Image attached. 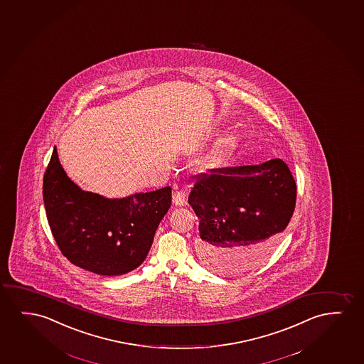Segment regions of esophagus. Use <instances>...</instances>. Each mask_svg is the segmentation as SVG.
I'll list each match as a JSON object with an SVG mask.
<instances>
[{
  "instance_id": "obj_1",
  "label": "esophagus",
  "mask_w": 364,
  "mask_h": 364,
  "mask_svg": "<svg viewBox=\"0 0 364 364\" xmlns=\"http://www.w3.org/2000/svg\"><path fill=\"white\" fill-rule=\"evenodd\" d=\"M185 201H186V195H185L184 191H175L174 195H173V203H174L176 206H184Z\"/></svg>"
}]
</instances>
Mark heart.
<instances>
[{
	"mask_svg": "<svg viewBox=\"0 0 364 364\" xmlns=\"http://www.w3.org/2000/svg\"><path fill=\"white\" fill-rule=\"evenodd\" d=\"M240 136L239 133H230L225 135L224 138L218 140L213 148L206 153L203 159V164L206 168H214L221 164L232 151H234L237 145H239Z\"/></svg>",
	"mask_w": 364,
	"mask_h": 364,
	"instance_id": "obj_1",
	"label": "heart"
}]
</instances>
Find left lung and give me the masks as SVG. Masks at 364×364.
I'll return each instance as SVG.
<instances>
[{
  "label": "left lung",
  "mask_w": 364,
  "mask_h": 364,
  "mask_svg": "<svg viewBox=\"0 0 364 364\" xmlns=\"http://www.w3.org/2000/svg\"><path fill=\"white\" fill-rule=\"evenodd\" d=\"M189 195L199 218L196 255L219 274H241L264 264L296 205V183L284 160L211 169Z\"/></svg>",
  "instance_id": "8db88e82"
}]
</instances>
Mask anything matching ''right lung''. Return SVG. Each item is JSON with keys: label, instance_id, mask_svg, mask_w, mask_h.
<instances>
[{"label": "right lung", "instance_id": "add662e5", "mask_svg": "<svg viewBox=\"0 0 364 364\" xmlns=\"http://www.w3.org/2000/svg\"><path fill=\"white\" fill-rule=\"evenodd\" d=\"M46 214L60 252L102 276L143 264L171 204V188L108 199L80 189L65 174L55 146L43 176Z\"/></svg>", "mask_w": 364, "mask_h": 364}]
</instances>
